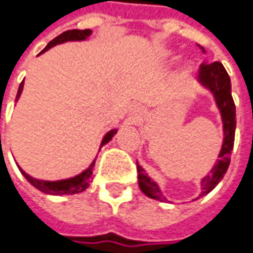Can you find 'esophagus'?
<instances>
[{
  "label": "esophagus",
  "instance_id": "34e87169",
  "mask_svg": "<svg viewBox=\"0 0 253 253\" xmlns=\"http://www.w3.org/2000/svg\"><path fill=\"white\" fill-rule=\"evenodd\" d=\"M133 114H142V109L135 105V107H133Z\"/></svg>",
  "mask_w": 253,
  "mask_h": 253
}]
</instances>
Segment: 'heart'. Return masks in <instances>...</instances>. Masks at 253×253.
I'll list each match as a JSON object with an SVG mask.
<instances>
[{"instance_id":"b5f03b06","label":"heart","mask_w":253,"mask_h":253,"mask_svg":"<svg viewBox=\"0 0 253 253\" xmlns=\"http://www.w3.org/2000/svg\"><path fill=\"white\" fill-rule=\"evenodd\" d=\"M173 57H175V51H172V49H164V51H162V58H164V59H172ZM191 67H192L191 61H186V62H185V68L189 70Z\"/></svg>"}]
</instances>
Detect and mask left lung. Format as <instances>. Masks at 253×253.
<instances>
[{"label":"left lung","instance_id":"8db88e82","mask_svg":"<svg viewBox=\"0 0 253 253\" xmlns=\"http://www.w3.org/2000/svg\"><path fill=\"white\" fill-rule=\"evenodd\" d=\"M201 49L205 52V49L202 46H201ZM198 83L212 94L215 104L221 112L223 141H222L221 151L218 155L219 159L216 161V164H213L208 175L205 178H202V181H201L202 192L196 199L209 194L218 183L221 182L223 175L226 173V169L231 162V151L234 148L235 128H236V112H235V104L232 99V94H231V78L221 62L216 61L212 64H202L201 70L198 72ZM136 169H138V185H139L141 191L148 198L164 202L165 196L162 195V191H161L158 183L155 182L151 176H148L145 169L138 162H136Z\"/></svg>","mask_w":253,"mask_h":253}]
</instances>
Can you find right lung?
<instances>
[{"label":"right lung","instance_id":"add662e5","mask_svg":"<svg viewBox=\"0 0 253 253\" xmlns=\"http://www.w3.org/2000/svg\"><path fill=\"white\" fill-rule=\"evenodd\" d=\"M92 34L91 30H70V31L62 32L61 35H58L57 38H54L49 44L45 46L44 49L41 51V54H44L45 51H48L49 48L55 46L58 44H64V42H68V41H85L89 38V35ZM22 88H24V81L21 83L18 88V94H17V99L18 101L19 96H21V92H22ZM117 128H112L111 131H108L105 133V136L102 138V142H101V146L99 149L104 145H107L108 142L112 139V136L117 133ZM95 165V159L92 161V164L86 168L85 170H83L81 173L72 176V178H68V179H59V181H44V179H37L31 175H28L25 170L22 169L21 167H18L21 173L24 175V178L31 183L34 188H37L38 191L44 192V194H48V195H74V194H81L84 192L88 186H89V182L92 179V169H94Z\"/></svg>","mask_w":253,"mask_h":253}]
</instances>
